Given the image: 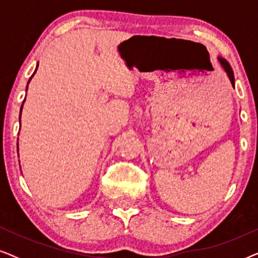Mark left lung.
I'll return each mask as SVG.
<instances>
[{
  "label": "left lung",
  "instance_id": "obj_1",
  "mask_svg": "<svg viewBox=\"0 0 258 258\" xmlns=\"http://www.w3.org/2000/svg\"><path fill=\"white\" fill-rule=\"evenodd\" d=\"M218 61H220L221 66L223 67L224 72L227 73V75H228V77H229V80H230V82H231L232 86H235V77H234V72H232V69H231L230 64H229V62H228L227 59H225V58H222V57H220V56H218Z\"/></svg>",
  "mask_w": 258,
  "mask_h": 258
}]
</instances>
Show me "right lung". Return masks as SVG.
Segmentation results:
<instances>
[{"instance_id": "add662e5", "label": "right lung", "mask_w": 258, "mask_h": 258, "mask_svg": "<svg viewBox=\"0 0 258 258\" xmlns=\"http://www.w3.org/2000/svg\"><path fill=\"white\" fill-rule=\"evenodd\" d=\"M36 69H37V68H36ZM35 73H36V70H35ZM35 73L33 74V76L35 75ZM33 76H31V77H33ZM31 77H30V79H29V81H28V84H29L30 80H31ZM27 89H28V86H27ZM24 100H26V98H24ZM23 102H24V101H23ZM22 108H23V104L21 105V111H20V112H22ZM20 119H21V114H20ZM17 149H19V143H17Z\"/></svg>"}]
</instances>
